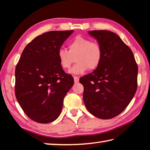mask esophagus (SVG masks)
Wrapping results in <instances>:
<instances>
[{
    "instance_id": "34e87169",
    "label": "esophagus",
    "mask_w": 150,
    "mask_h": 150,
    "mask_svg": "<svg viewBox=\"0 0 150 150\" xmlns=\"http://www.w3.org/2000/svg\"><path fill=\"white\" fill-rule=\"evenodd\" d=\"M73 78H74L75 83H78V82H79V77H77V76H74V77H73Z\"/></svg>"
}]
</instances>
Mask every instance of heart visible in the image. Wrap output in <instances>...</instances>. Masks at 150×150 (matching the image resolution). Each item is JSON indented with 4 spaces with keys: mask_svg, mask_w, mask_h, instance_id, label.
<instances>
[{
    "mask_svg": "<svg viewBox=\"0 0 150 150\" xmlns=\"http://www.w3.org/2000/svg\"><path fill=\"white\" fill-rule=\"evenodd\" d=\"M102 57V49L98 42L81 36L76 37L69 43L68 51L60 49L57 53L59 63L63 69H69L75 58L77 63L69 71L72 74H82L88 69H96Z\"/></svg>",
    "mask_w": 150,
    "mask_h": 150,
    "instance_id": "heart-1",
    "label": "heart"
}]
</instances>
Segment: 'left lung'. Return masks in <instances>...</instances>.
Instances as JSON below:
<instances>
[{
  "label": "left lung",
  "mask_w": 150,
  "mask_h": 150,
  "mask_svg": "<svg viewBox=\"0 0 150 150\" xmlns=\"http://www.w3.org/2000/svg\"><path fill=\"white\" fill-rule=\"evenodd\" d=\"M89 34L101 45L103 57L93 72L80 78L83 101L92 115L108 120L120 114L132 101L138 69L132 50L117 34L103 30Z\"/></svg>",
  "instance_id": "8db88e82"
}]
</instances>
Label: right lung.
Listing matches in <instances>:
<instances>
[{"instance_id": "obj_1", "label": "right lung", "mask_w": 150, "mask_h": 150, "mask_svg": "<svg viewBox=\"0 0 150 150\" xmlns=\"http://www.w3.org/2000/svg\"><path fill=\"white\" fill-rule=\"evenodd\" d=\"M73 32L53 30L35 37L24 49L16 66V98L35 122L55 120L62 110L64 97L74 83L57 58L58 51Z\"/></svg>"}]
</instances>
